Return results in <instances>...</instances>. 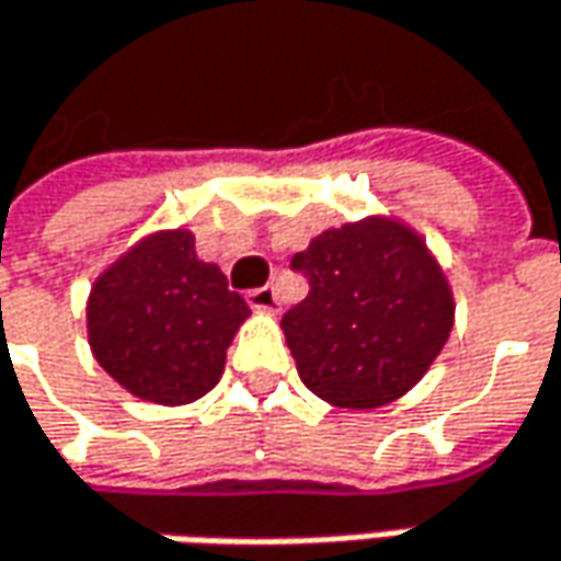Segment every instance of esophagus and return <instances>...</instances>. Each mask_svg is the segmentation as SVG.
I'll return each instance as SVG.
<instances>
[{"label": "esophagus", "mask_w": 561, "mask_h": 561, "mask_svg": "<svg viewBox=\"0 0 561 561\" xmlns=\"http://www.w3.org/2000/svg\"><path fill=\"white\" fill-rule=\"evenodd\" d=\"M247 302L259 312H277V293L274 287H259V290H249Z\"/></svg>", "instance_id": "1"}]
</instances>
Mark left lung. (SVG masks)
<instances>
[{"label":"left lung","instance_id":"obj_1","mask_svg":"<svg viewBox=\"0 0 561 561\" xmlns=\"http://www.w3.org/2000/svg\"><path fill=\"white\" fill-rule=\"evenodd\" d=\"M290 268L309 296L284 314L302 383L340 409H377L412 390L453 331V293L424 240L390 218L314 237Z\"/></svg>","mask_w":561,"mask_h":561}]
</instances>
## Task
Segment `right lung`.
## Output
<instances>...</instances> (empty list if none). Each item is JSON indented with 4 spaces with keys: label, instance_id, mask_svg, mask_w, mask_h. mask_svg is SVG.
Listing matches in <instances>:
<instances>
[{
    "label": "right lung",
    "instance_id": "add662e5",
    "mask_svg": "<svg viewBox=\"0 0 561 561\" xmlns=\"http://www.w3.org/2000/svg\"><path fill=\"white\" fill-rule=\"evenodd\" d=\"M249 314L218 265L196 255L190 230H162L96 280L87 328L96 362L134 397L184 405L225 371L227 346Z\"/></svg>",
    "mask_w": 561,
    "mask_h": 561
}]
</instances>
